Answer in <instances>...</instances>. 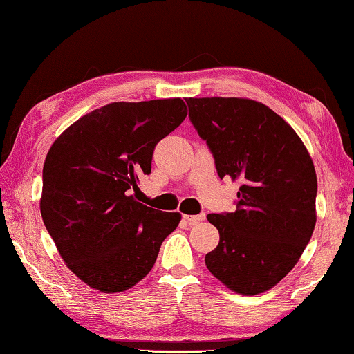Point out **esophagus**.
<instances>
[{
	"label": "esophagus",
	"mask_w": 354,
	"mask_h": 354,
	"mask_svg": "<svg viewBox=\"0 0 354 354\" xmlns=\"http://www.w3.org/2000/svg\"><path fill=\"white\" fill-rule=\"evenodd\" d=\"M183 219L186 221L187 224H197L200 221L205 219V213H200V214H183Z\"/></svg>",
	"instance_id": "obj_1"
}]
</instances>
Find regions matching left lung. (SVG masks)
<instances>
[{"label": "left lung", "instance_id": "left-lung-1", "mask_svg": "<svg viewBox=\"0 0 354 354\" xmlns=\"http://www.w3.org/2000/svg\"><path fill=\"white\" fill-rule=\"evenodd\" d=\"M219 178L240 181L234 213L207 218L219 245L208 270L232 291L254 295L292 270L316 224V173L307 147L277 113L248 98H186Z\"/></svg>", "mask_w": 354, "mask_h": 354}]
</instances>
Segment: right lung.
Instances as JSON below:
<instances>
[{"mask_svg": "<svg viewBox=\"0 0 354 354\" xmlns=\"http://www.w3.org/2000/svg\"><path fill=\"white\" fill-rule=\"evenodd\" d=\"M181 98L109 103L68 127L42 168L41 216L66 267L100 292H122L154 267L181 214L136 202L156 145L186 119Z\"/></svg>", "mask_w": 354, "mask_h": 354, "instance_id": "1", "label": "right lung"}]
</instances>
